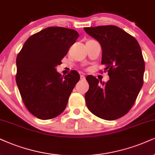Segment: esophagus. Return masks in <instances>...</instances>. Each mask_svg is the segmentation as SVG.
<instances>
[{"label": "esophagus", "mask_w": 155, "mask_h": 155, "mask_svg": "<svg viewBox=\"0 0 155 155\" xmlns=\"http://www.w3.org/2000/svg\"><path fill=\"white\" fill-rule=\"evenodd\" d=\"M81 80H82V81L85 80V77L83 75V74H81Z\"/></svg>", "instance_id": "1"}]
</instances>
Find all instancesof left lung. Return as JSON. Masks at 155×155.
Listing matches in <instances>:
<instances>
[{
  "mask_svg": "<svg viewBox=\"0 0 155 155\" xmlns=\"http://www.w3.org/2000/svg\"><path fill=\"white\" fill-rule=\"evenodd\" d=\"M102 47L101 64L110 80L99 83L88 75L86 105L92 114L105 120L122 117L134 104L144 83V60L138 41L121 28L113 25L85 27Z\"/></svg>",
  "mask_w": 155,
  "mask_h": 155,
  "instance_id": "1",
  "label": "left lung"
}]
</instances>
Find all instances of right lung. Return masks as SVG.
Instances as JSON below:
<instances>
[{
  "label": "right lung",
  "mask_w": 155,
  "mask_h": 155,
  "mask_svg": "<svg viewBox=\"0 0 155 155\" xmlns=\"http://www.w3.org/2000/svg\"><path fill=\"white\" fill-rule=\"evenodd\" d=\"M78 37L74 29L47 27L28 38L17 55V86L26 108L37 118L51 119L65 109L80 74L71 70L62 76L55 67Z\"/></svg>",
  "instance_id": "add662e5"
}]
</instances>
